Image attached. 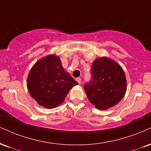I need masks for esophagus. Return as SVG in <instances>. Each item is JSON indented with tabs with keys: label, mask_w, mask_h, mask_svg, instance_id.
<instances>
[{
	"label": "esophagus",
	"mask_w": 151,
	"mask_h": 151,
	"mask_svg": "<svg viewBox=\"0 0 151 151\" xmlns=\"http://www.w3.org/2000/svg\"><path fill=\"white\" fill-rule=\"evenodd\" d=\"M76 80H77V81L78 83H79V84H80L81 83V78H77V79H76Z\"/></svg>",
	"instance_id": "34e87169"
}]
</instances>
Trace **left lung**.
I'll return each instance as SVG.
<instances>
[{
  "label": "left lung",
  "mask_w": 151,
  "mask_h": 151,
  "mask_svg": "<svg viewBox=\"0 0 151 151\" xmlns=\"http://www.w3.org/2000/svg\"><path fill=\"white\" fill-rule=\"evenodd\" d=\"M91 79L85 83L88 99L99 110L115 105L126 92L127 81L122 68L107 58L96 59L91 66Z\"/></svg>",
  "instance_id": "1"
}]
</instances>
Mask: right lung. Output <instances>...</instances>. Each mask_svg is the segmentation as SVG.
<instances>
[{"label": "right lung", "mask_w": 151, "mask_h": 151, "mask_svg": "<svg viewBox=\"0 0 151 151\" xmlns=\"http://www.w3.org/2000/svg\"><path fill=\"white\" fill-rule=\"evenodd\" d=\"M27 81L32 97L40 105L49 109L60 105L69 91L78 84L65 72L56 55H48L38 61L31 70Z\"/></svg>", "instance_id": "add662e5"}]
</instances>
